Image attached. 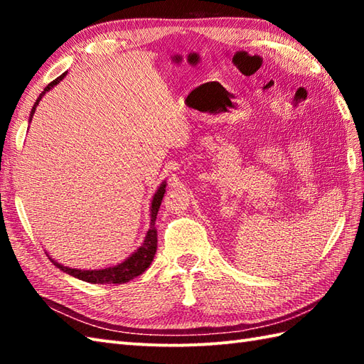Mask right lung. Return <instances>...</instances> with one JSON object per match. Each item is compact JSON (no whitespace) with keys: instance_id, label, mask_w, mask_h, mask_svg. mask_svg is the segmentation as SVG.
Segmentation results:
<instances>
[{"instance_id":"add662e5","label":"right lung","mask_w":364,"mask_h":364,"mask_svg":"<svg viewBox=\"0 0 364 364\" xmlns=\"http://www.w3.org/2000/svg\"><path fill=\"white\" fill-rule=\"evenodd\" d=\"M65 73H63L60 76H58L56 80L53 82H50L48 86L43 89V92L38 98L36 100V103L33 106V109H31L29 114V122L33 120V115L36 112V107L41 103V100L43 98V95L46 92H50L54 86H58V84L65 78ZM166 186L167 183L166 180L162 181L156 192H154V196L151 198V205H150V228L146 231V235L144 237V242L141 244L137 250H134L133 253L129 255L127 259H123L122 262L115 266H109V267H105V269H89V270H84V269H72V267H67L64 264H60L56 259H53L51 255L46 253V257L50 258V261L53 262L54 266L58 269L63 270V272L72 275L75 278H78V280L82 282H87L92 284H120V283H127L129 280H133V278L139 277L141 274H144L149 266L151 264V261L154 258V253H156L158 249V231L154 228V222H156V215L159 211V206L162 202V197L166 194Z\"/></svg>"}]
</instances>
